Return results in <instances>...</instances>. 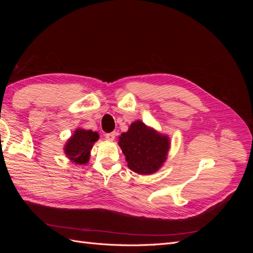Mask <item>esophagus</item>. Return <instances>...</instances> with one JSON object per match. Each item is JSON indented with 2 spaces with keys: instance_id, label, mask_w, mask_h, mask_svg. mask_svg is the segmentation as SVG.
<instances>
[{
  "instance_id": "obj_1",
  "label": "esophagus",
  "mask_w": 253,
  "mask_h": 253,
  "mask_svg": "<svg viewBox=\"0 0 253 253\" xmlns=\"http://www.w3.org/2000/svg\"><path fill=\"white\" fill-rule=\"evenodd\" d=\"M105 138L108 139V140L113 141V140L115 139V133H108V134H105Z\"/></svg>"
}]
</instances>
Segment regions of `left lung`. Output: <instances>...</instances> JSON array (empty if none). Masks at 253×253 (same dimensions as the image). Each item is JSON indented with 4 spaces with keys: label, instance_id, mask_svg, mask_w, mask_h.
I'll use <instances>...</instances> for the list:
<instances>
[{
    "label": "left lung",
    "instance_id": "left-lung-1",
    "mask_svg": "<svg viewBox=\"0 0 253 253\" xmlns=\"http://www.w3.org/2000/svg\"><path fill=\"white\" fill-rule=\"evenodd\" d=\"M119 145L132 171L145 175L156 172L167 159L169 138L141 121H135L119 137Z\"/></svg>",
    "mask_w": 253,
    "mask_h": 253
}]
</instances>
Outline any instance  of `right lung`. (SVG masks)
Segmentation results:
<instances>
[{
    "label": "right lung",
    "mask_w": 253,
    "mask_h": 253,
    "mask_svg": "<svg viewBox=\"0 0 253 253\" xmlns=\"http://www.w3.org/2000/svg\"><path fill=\"white\" fill-rule=\"evenodd\" d=\"M99 139V135L93 131L77 129L65 144V154L73 163L84 165L88 162L89 152L94 142Z\"/></svg>",
    "instance_id": "add662e5"
}]
</instances>
